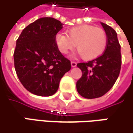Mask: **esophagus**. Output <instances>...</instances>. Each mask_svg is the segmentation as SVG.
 Returning <instances> with one entry per match:
<instances>
[{
	"label": "esophagus",
	"instance_id": "34e87169",
	"mask_svg": "<svg viewBox=\"0 0 133 133\" xmlns=\"http://www.w3.org/2000/svg\"><path fill=\"white\" fill-rule=\"evenodd\" d=\"M71 67H76L77 66V62H71Z\"/></svg>",
	"mask_w": 133,
	"mask_h": 133
}]
</instances>
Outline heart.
Returning <instances> with one entry per match:
<instances>
[{"label":"heart","instance_id":"obj_1","mask_svg":"<svg viewBox=\"0 0 133 133\" xmlns=\"http://www.w3.org/2000/svg\"><path fill=\"white\" fill-rule=\"evenodd\" d=\"M56 45L62 54L77 50L84 60H93L104 52L107 45L105 31L91 25H81L68 31L67 35L58 33L55 36Z\"/></svg>","mask_w":133,"mask_h":133}]
</instances>
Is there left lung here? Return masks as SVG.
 Returning <instances> with one entry per match:
<instances>
[{
  "mask_svg": "<svg viewBox=\"0 0 133 133\" xmlns=\"http://www.w3.org/2000/svg\"><path fill=\"white\" fill-rule=\"evenodd\" d=\"M107 36V48L101 56L88 62L78 63L82 76L76 83L78 94L84 98L100 97L110 91L118 78L122 56L116 31L101 23Z\"/></svg>",
  "mask_w": 133,
  "mask_h": 133,
  "instance_id": "8db88e82",
  "label": "left lung"
}]
</instances>
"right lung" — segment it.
I'll use <instances>...</instances> for the list:
<instances>
[{
  "instance_id": "add662e5",
  "label": "right lung",
  "mask_w": 133,
  "mask_h": 133,
  "mask_svg": "<svg viewBox=\"0 0 133 133\" xmlns=\"http://www.w3.org/2000/svg\"><path fill=\"white\" fill-rule=\"evenodd\" d=\"M62 23L52 17L38 19L23 29L14 52V67L23 86L33 94L48 97L57 91L71 62L58 50L55 36Z\"/></svg>"
}]
</instances>
